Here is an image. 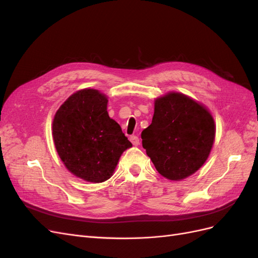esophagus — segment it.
I'll list each match as a JSON object with an SVG mask.
<instances>
[{
	"label": "esophagus",
	"instance_id": "esophagus-1",
	"mask_svg": "<svg viewBox=\"0 0 258 258\" xmlns=\"http://www.w3.org/2000/svg\"><path fill=\"white\" fill-rule=\"evenodd\" d=\"M130 141H131V143L134 144L135 146H138V145L140 144V140H139V138H138L137 136H132V137H130Z\"/></svg>",
	"mask_w": 258,
	"mask_h": 258
}]
</instances>
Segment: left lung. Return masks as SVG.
I'll list each match as a JSON object with an SVG mask.
<instances>
[{"label": "left lung", "instance_id": "8db88e82", "mask_svg": "<svg viewBox=\"0 0 258 258\" xmlns=\"http://www.w3.org/2000/svg\"><path fill=\"white\" fill-rule=\"evenodd\" d=\"M141 138L156 170L171 181H179L208 159L215 138L214 119L189 97L169 92L155 100L152 123Z\"/></svg>", "mask_w": 258, "mask_h": 258}]
</instances>
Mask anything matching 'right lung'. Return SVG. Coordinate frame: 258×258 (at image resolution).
<instances>
[{"label":"right lung","instance_id":"obj_1","mask_svg":"<svg viewBox=\"0 0 258 258\" xmlns=\"http://www.w3.org/2000/svg\"><path fill=\"white\" fill-rule=\"evenodd\" d=\"M107 98L83 89L60 106L52 121L53 142L70 172L91 183L113 175L121 154L132 144L106 111Z\"/></svg>","mask_w":258,"mask_h":258}]
</instances>
